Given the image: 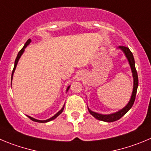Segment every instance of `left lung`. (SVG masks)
Returning <instances> with one entry per match:
<instances>
[{
  "instance_id": "left-lung-1",
  "label": "left lung",
  "mask_w": 151,
  "mask_h": 151,
  "mask_svg": "<svg viewBox=\"0 0 151 151\" xmlns=\"http://www.w3.org/2000/svg\"><path fill=\"white\" fill-rule=\"evenodd\" d=\"M117 49L122 51L124 54L125 55L126 58H127V60L129 62V64L130 66L131 71H132V78H133V89H132V95H131V98L129 99V103H127V106L121 109V110L117 111L114 113H111V114H99L97 112L93 111H91L89 108L88 107V111L90 114L92 116L95 117L97 120L99 121H105V122H114V121H117L120 118L123 117L126 113L132 108V105H133L135 99V96H136V92L137 89H138V86H139V78H138V74H137V71L135 70V60H134V57L131 51L129 50V48L125 46H119Z\"/></svg>"
}]
</instances>
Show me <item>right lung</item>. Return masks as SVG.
<instances>
[{
    "label": "right lung",
    "mask_w": 151,
    "mask_h": 151,
    "mask_svg": "<svg viewBox=\"0 0 151 151\" xmlns=\"http://www.w3.org/2000/svg\"><path fill=\"white\" fill-rule=\"evenodd\" d=\"M30 42H31V40H30V39H29L28 40H27V42H25V44H24V47H23V48H22V49H21V50H20V52H19V53H18V55H17V57H16V60H15L14 68H13V70H12V77H11V80H12V77H13V74H14V72H15V70H16V66H17L18 62H19V59H20L21 56H22V54L24 53V49H25L26 47H27V45H28L30 43ZM11 85H12V82H11ZM70 85H69V86L67 87V88H66V92H67V91H69V89H70ZM64 105H65V104H64ZM64 105H63V107H62V109H60V111H59L58 112L56 113V114H55V115L53 116V117H50V118L47 119V120H44V121H41V120H37V119H35V118H34V117H30V116H28V115H27V117H29V118L30 119V120H32L33 121H35V122H38V123H47V122H49V121H52V120H55V119L57 117H58V116L60 115V114H61L62 112H63V109H64Z\"/></svg>",
    "instance_id": "right-lung-1"
}]
</instances>
